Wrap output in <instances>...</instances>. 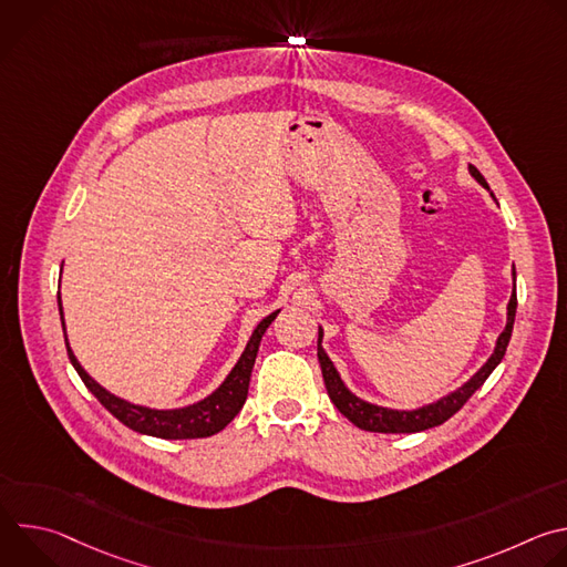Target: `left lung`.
<instances>
[{
  "instance_id": "obj_1",
  "label": "left lung",
  "mask_w": 567,
  "mask_h": 567,
  "mask_svg": "<svg viewBox=\"0 0 567 567\" xmlns=\"http://www.w3.org/2000/svg\"><path fill=\"white\" fill-rule=\"evenodd\" d=\"M471 177L489 190V184L484 182V177L480 175V171L475 166H468ZM494 197V193H492ZM496 199V197H494ZM516 271H514V293L509 298L507 305V326L503 330V334L496 341L494 354L487 359L466 383H462L457 390L440 396L433 403H426L422 409H413V411H394V409H383L377 406V403H370L361 396H357L341 379L339 370L334 368V363L330 361L328 352L322 350V330L318 328V361H320V370H322V379H326V388L330 399L334 401V406L359 429L363 431H372V433H420L433 426L444 424L449 417H453L464 403L468 401V396L487 381V377L496 370V365L503 361L509 339H512V330H514V318H516Z\"/></svg>"
}]
</instances>
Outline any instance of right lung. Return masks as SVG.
Listing matches in <instances>:
<instances>
[{"instance_id":"1","label":"right lung","mask_w":567,"mask_h":567,"mask_svg":"<svg viewBox=\"0 0 567 567\" xmlns=\"http://www.w3.org/2000/svg\"><path fill=\"white\" fill-rule=\"evenodd\" d=\"M58 309H60L62 330H64V316H62L60 293H58ZM278 311L269 313L267 318H262L258 322V328L254 330L245 352H241V357L237 359V363L233 365V370L219 383L217 390H213L202 401L190 403V406L171 409V411H158V409L138 406V403H130V401L112 394L110 390H105L99 381H94L85 372V368L78 363L75 354L71 352L69 341L66 339L64 341H66L69 361L75 368V372L80 374V379H83V383L90 388V392L103 403V406L118 422H123L127 429H132L136 433L161 437V440H195V437H210V435L219 433L241 411V406H245L247 394H249L251 370H254V363H256V357H258L260 341H262L267 328L274 322V318L278 316Z\"/></svg>"}]
</instances>
